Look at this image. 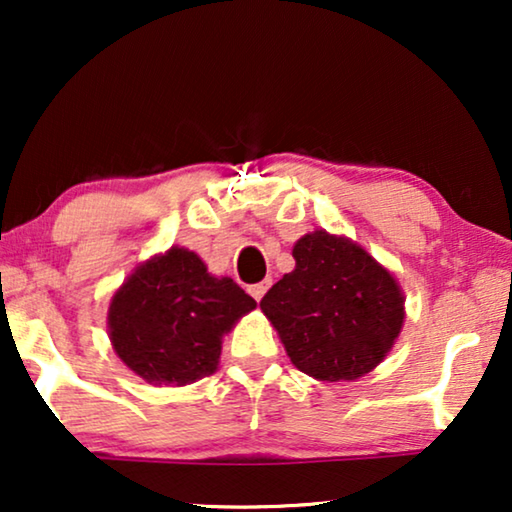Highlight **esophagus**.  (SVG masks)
I'll use <instances>...</instances> for the list:
<instances>
[{"instance_id": "1", "label": "esophagus", "mask_w": 512, "mask_h": 512, "mask_svg": "<svg viewBox=\"0 0 512 512\" xmlns=\"http://www.w3.org/2000/svg\"><path fill=\"white\" fill-rule=\"evenodd\" d=\"M270 279H265V282H261V284H254V286H249V293H251V296H254L256 300H261L263 296H265V291H268L270 289Z\"/></svg>"}]
</instances>
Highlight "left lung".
<instances>
[{
	"instance_id": "left-lung-1",
	"label": "left lung",
	"mask_w": 512,
	"mask_h": 512,
	"mask_svg": "<svg viewBox=\"0 0 512 512\" xmlns=\"http://www.w3.org/2000/svg\"><path fill=\"white\" fill-rule=\"evenodd\" d=\"M291 254L296 268L261 300L291 363L319 382L368 375L403 328L401 284L359 242L321 228L300 237Z\"/></svg>"
}]
</instances>
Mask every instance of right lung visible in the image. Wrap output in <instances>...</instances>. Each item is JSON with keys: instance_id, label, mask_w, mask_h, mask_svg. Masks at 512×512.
Instances as JSON below:
<instances>
[{"instance_id": "right-lung-1", "label": "right lung", "mask_w": 512, "mask_h": 512, "mask_svg": "<svg viewBox=\"0 0 512 512\" xmlns=\"http://www.w3.org/2000/svg\"><path fill=\"white\" fill-rule=\"evenodd\" d=\"M256 307L230 277H216L195 251L170 247L139 263L111 296L114 352L153 387H186L216 373L223 335Z\"/></svg>"}]
</instances>
